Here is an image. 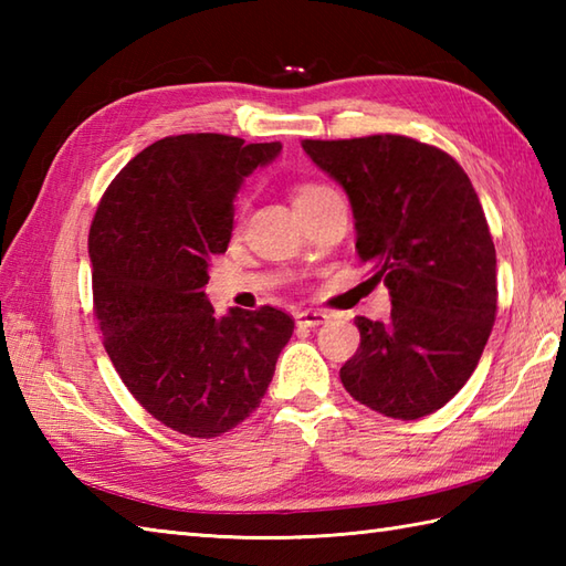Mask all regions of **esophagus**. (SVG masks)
Instances as JSON below:
<instances>
[{
	"mask_svg": "<svg viewBox=\"0 0 566 566\" xmlns=\"http://www.w3.org/2000/svg\"><path fill=\"white\" fill-rule=\"evenodd\" d=\"M326 321H328V314H326V311H318V308L298 311V314H296V326L298 328H318Z\"/></svg>",
	"mask_w": 566,
	"mask_h": 566,
	"instance_id": "esophagus-1",
	"label": "esophagus"
}]
</instances>
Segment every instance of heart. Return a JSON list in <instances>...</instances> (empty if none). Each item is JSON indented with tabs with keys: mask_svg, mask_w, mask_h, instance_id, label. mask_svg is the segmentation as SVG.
Returning a JSON list of instances; mask_svg holds the SVG:
<instances>
[{
	"mask_svg": "<svg viewBox=\"0 0 566 566\" xmlns=\"http://www.w3.org/2000/svg\"><path fill=\"white\" fill-rule=\"evenodd\" d=\"M326 189H328V187H323V185H314V182L298 185V187L294 189V207H296V203H302V201H308V199H314V197L323 195V191H326Z\"/></svg>",
	"mask_w": 566,
	"mask_h": 566,
	"instance_id": "1",
	"label": "heart"
}]
</instances>
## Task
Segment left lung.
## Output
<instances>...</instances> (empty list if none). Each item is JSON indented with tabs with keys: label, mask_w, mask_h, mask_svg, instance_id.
I'll return each instance as SVG.
<instances>
[{
	"label": "left lung",
	"mask_w": 566,
	"mask_h": 566,
	"mask_svg": "<svg viewBox=\"0 0 566 566\" xmlns=\"http://www.w3.org/2000/svg\"><path fill=\"white\" fill-rule=\"evenodd\" d=\"M350 199L357 255L391 296L387 323L357 316L340 367L371 411H438L479 365L496 318V248L476 191L448 153L406 136L302 140Z\"/></svg>",
	"instance_id": "obj_1"
}]
</instances>
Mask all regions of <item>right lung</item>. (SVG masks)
<instances>
[{"label":"right lung","mask_w":566,"mask_h":566,"mask_svg":"<svg viewBox=\"0 0 566 566\" xmlns=\"http://www.w3.org/2000/svg\"><path fill=\"white\" fill-rule=\"evenodd\" d=\"M282 143L221 134L155 140L116 175L90 228L94 316L134 399L189 438H216L260 406L294 321L216 316L203 286L226 252L233 199Z\"/></svg>","instance_id":"right-lung-1"}]
</instances>
